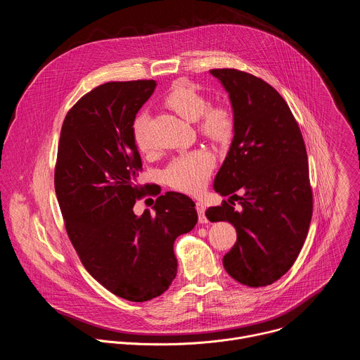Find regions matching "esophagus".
<instances>
[{
    "mask_svg": "<svg viewBox=\"0 0 360 360\" xmlns=\"http://www.w3.org/2000/svg\"><path fill=\"white\" fill-rule=\"evenodd\" d=\"M196 212H198V219L200 224H207L208 219L205 217V205L202 202H196Z\"/></svg>",
    "mask_w": 360,
    "mask_h": 360,
    "instance_id": "esophagus-1",
    "label": "esophagus"
}]
</instances>
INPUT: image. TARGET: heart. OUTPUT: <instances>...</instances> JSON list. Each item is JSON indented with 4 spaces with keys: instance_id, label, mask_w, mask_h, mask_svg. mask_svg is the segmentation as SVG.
<instances>
[{
    "instance_id": "heart-1",
    "label": "heart",
    "mask_w": 360,
    "mask_h": 360,
    "mask_svg": "<svg viewBox=\"0 0 360 360\" xmlns=\"http://www.w3.org/2000/svg\"><path fill=\"white\" fill-rule=\"evenodd\" d=\"M165 104L189 122H198V129L214 141H225L233 131V117L222 105H210L208 98L196 88L179 82L165 96ZM148 115L141 114L132 125V135L136 146L142 150L149 148ZM215 168V158L211 152L198 149L174 158L164 169L165 182L174 189L198 193L207 185Z\"/></svg>"
}]
</instances>
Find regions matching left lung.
I'll use <instances>...</instances> for the list:
<instances>
[{"instance_id": "8db88e82", "label": "left lung", "mask_w": 360, "mask_h": 360, "mask_svg": "<svg viewBox=\"0 0 360 360\" xmlns=\"http://www.w3.org/2000/svg\"><path fill=\"white\" fill-rule=\"evenodd\" d=\"M210 72L229 95L233 139L214 181L218 193L231 196L205 215L236 229V243L224 256L226 272L242 285L266 286L290 269L312 219L304 142L285 99L268 82L238 70Z\"/></svg>"}]
</instances>
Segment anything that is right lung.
I'll return each instance as SVG.
<instances>
[{"mask_svg": "<svg viewBox=\"0 0 360 360\" xmlns=\"http://www.w3.org/2000/svg\"><path fill=\"white\" fill-rule=\"evenodd\" d=\"M157 82H107L68 111L58 143L56 193L65 229L84 268L114 295L145 302L162 295L176 276L174 242L193 229V200L161 195L136 217L142 168L132 135L138 111Z\"/></svg>", "mask_w": 360, "mask_h": 360, "instance_id": "1", "label": "right lung"}]
</instances>
